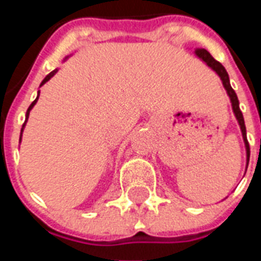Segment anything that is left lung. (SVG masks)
I'll return each instance as SVG.
<instances>
[{
  "mask_svg": "<svg viewBox=\"0 0 261 261\" xmlns=\"http://www.w3.org/2000/svg\"><path fill=\"white\" fill-rule=\"evenodd\" d=\"M195 55H196L200 61H203V62L206 63L207 66L210 67V69H213V70L219 75V79H221V81H222L223 84V88L226 89L227 96L230 97L231 108H233L234 116L236 119H237V122H239L240 128H241L244 143H245V149H247V168H248L251 151H249V143H248V139H247V128H245V122H244L243 112H241V110H240L239 98H237V94H236V92L233 90V88H231L230 80H229V74H227L226 69H225V67L218 62V61H215V59L211 57L210 53H208L207 50H204V48H196V50H195Z\"/></svg>",
  "mask_w": 261,
  "mask_h": 261,
  "instance_id": "1",
  "label": "left lung"
}]
</instances>
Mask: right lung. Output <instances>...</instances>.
<instances>
[{"instance_id": "add662e5", "label": "right lung", "mask_w": 261, "mask_h": 261, "mask_svg": "<svg viewBox=\"0 0 261 261\" xmlns=\"http://www.w3.org/2000/svg\"><path fill=\"white\" fill-rule=\"evenodd\" d=\"M69 58V57H66V58L63 59V61H66V59ZM57 71H58V69H55V70H53L50 73V74H47L46 75V79L43 80L42 81V84H40V87H42V85H44V84L47 83V81H48V80L51 79V77H54L55 75V73H57ZM39 94H40V92H38V96H36V98H35L34 101H32V104H31L30 106V108H28V110H27V114H25V122H24V124H22V128H21V135H22V131H24V127H25V123H27V120H28V116H30V111L32 110V108H34V106L35 104H36V101H38V98H39ZM21 135H20V142H21Z\"/></svg>"}]
</instances>
